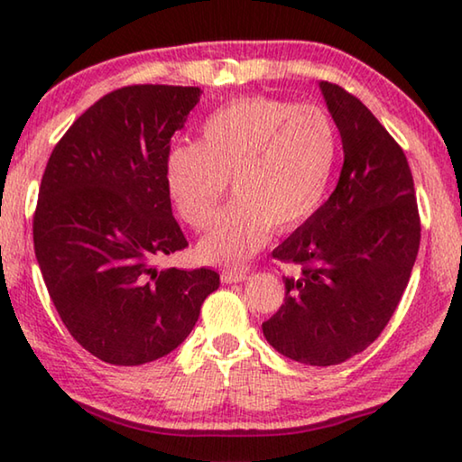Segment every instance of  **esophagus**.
Segmentation results:
<instances>
[{"label": "esophagus", "mask_w": 462, "mask_h": 462, "mask_svg": "<svg viewBox=\"0 0 462 462\" xmlns=\"http://www.w3.org/2000/svg\"><path fill=\"white\" fill-rule=\"evenodd\" d=\"M248 279L245 271H224L222 273V281L224 283H242V281Z\"/></svg>", "instance_id": "obj_1"}]
</instances>
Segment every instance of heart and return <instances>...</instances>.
<instances>
[{
  "mask_svg": "<svg viewBox=\"0 0 462 462\" xmlns=\"http://www.w3.org/2000/svg\"><path fill=\"white\" fill-rule=\"evenodd\" d=\"M336 156L338 132L322 107L248 97L209 114L198 143L171 146L162 177L179 217L201 230L230 175L234 198L199 240L198 254L238 267L259 253L271 228L293 230L316 212Z\"/></svg>",
  "mask_w": 462,
  "mask_h": 462,
  "instance_id": "1",
  "label": "heart"
}]
</instances>
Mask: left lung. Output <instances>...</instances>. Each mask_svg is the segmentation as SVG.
<instances>
[{"instance_id": "obj_1", "label": "left lung", "mask_w": 462, "mask_h": 462, "mask_svg": "<svg viewBox=\"0 0 462 462\" xmlns=\"http://www.w3.org/2000/svg\"><path fill=\"white\" fill-rule=\"evenodd\" d=\"M342 138L336 189L273 259L301 264L283 277L285 303L263 334L291 361L330 366L377 340L408 287L420 248L413 179L402 146L361 99L319 83Z\"/></svg>"}]
</instances>
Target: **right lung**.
Wrapping results in <instances>:
<instances>
[{"label":"right lung","mask_w":462,"mask_h":462,"mask_svg":"<svg viewBox=\"0 0 462 462\" xmlns=\"http://www.w3.org/2000/svg\"><path fill=\"white\" fill-rule=\"evenodd\" d=\"M199 88L130 85L73 122L46 162L34 253L62 324L99 361L136 366L169 355L220 287L212 269H156L187 246L162 162Z\"/></svg>","instance_id":"obj_1"}]
</instances>
